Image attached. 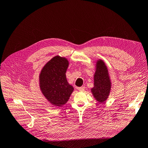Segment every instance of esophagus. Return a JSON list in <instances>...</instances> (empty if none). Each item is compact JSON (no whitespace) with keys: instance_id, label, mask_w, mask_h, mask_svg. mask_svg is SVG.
<instances>
[{"instance_id":"1","label":"esophagus","mask_w":148,"mask_h":148,"mask_svg":"<svg viewBox=\"0 0 148 148\" xmlns=\"http://www.w3.org/2000/svg\"><path fill=\"white\" fill-rule=\"evenodd\" d=\"M77 90L81 92H83L85 90V87L84 86H81V87H77Z\"/></svg>"}]
</instances>
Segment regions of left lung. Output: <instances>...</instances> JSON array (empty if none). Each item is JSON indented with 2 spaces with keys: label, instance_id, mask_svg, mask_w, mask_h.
Segmentation results:
<instances>
[{
  "label": "left lung",
  "instance_id": "8db88e82",
  "mask_svg": "<svg viewBox=\"0 0 148 148\" xmlns=\"http://www.w3.org/2000/svg\"><path fill=\"white\" fill-rule=\"evenodd\" d=\"M94 74V87L90 89L94 99L103 103L108 98L112 88L111 79L107 66L103 60L99 59L95 63Z\"/></svg>",
  "mask_w": 148,
  "mask_h": 148
}]
</instances>
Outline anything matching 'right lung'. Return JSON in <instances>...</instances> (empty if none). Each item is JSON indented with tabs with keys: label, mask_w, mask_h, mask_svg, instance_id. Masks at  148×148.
<instances>
[{
	"label": "right lung",
	"mask_w": 148,
	"mask_h": 148,
	"mask_svg": "<svg viewBox=\"0 0 148 148\" xmlns=\"http://www.w3.org/2000/svg\"><path fill=\"white\" fill-rule=\"evenodd\" d=\"M69 65V62L66 58L57 55L49 60L40 71V90L54 106L61 107L65 105L74 90L66 77Z\"/></svg>",
	"instance_id": "1"
}]
</instances>
